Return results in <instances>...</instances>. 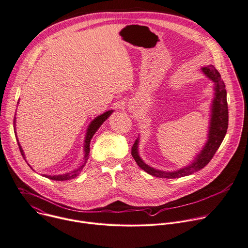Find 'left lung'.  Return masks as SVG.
Wrapping results in <instances>:
<instances>
[{
	"label": "left lung",
	"mask_w": 248,
	"mask_h": 248,
	"mask_svg": "<svg viewBox=\"0 0 248 248\" xmlns=\"http://www.w3.org/2000/svg\"><path fill=\"white\" fill-rule=\"evenodd\" d=\"M202 74L208 78L213 82L214 96L211 102L210 108V121L208 127L207 140L201 152L195 156L193 161L187 167H184L175 171H163L156 169H154L141 158L138 151L139 146V137L135 140L132 149L131 155L135 159L136 163L141 170L146 171L152 176L158 178H179L187 175H191L194 172H197L203 169L206 164L211 160L214 154L220 147L227 129L229 122V112H228V103H227V92L225 89V84L221 78V75L215 69L213 65H208L202 67Z\"/></svg>",
	"instance_id": "1"
}]
</instances>
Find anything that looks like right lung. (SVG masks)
Returning <instances> with one entry per match:
<instances>
[{
    "label": "right lung",
    "instance_id": "add662e5",
    "mask_svg": "<svg viewBox=\"0 0 248 248\" xmlns=\"http://www.w3.org/2000/svg\"><path fill=\"white\" fill-rule=\"evenodd\" d=\"M19 102V100H18ZM114 112V110H109L99 116H97L95 119H93L92 121V123L90 124V125L88 126V129H87V132H86V137H85V144H84V153H85V155H84V161H82L81 166H79L77 170L71 171V172H67V173H64V174H58V175H47V174H42L44 177H46L48 179H51V180H54V181H65V180H71L75 177H77L82 170V169H84V167L86 166V163L89 159V155H90V151H91V148H90V145H91V140L92 138L93 137V135L95 134V132L98 130V128L102 125V124L111 116V114ZM16 118L15 117V121H14V124H15V126H16ZM16 133V136L17 137L16 135V131H15ZM17 143H18V146H19V149H20V152H21V155H23V157L25 158V155H24V152H23V149L21 148L19 142H18V139H17ZM26 160V158H25ZM27 162V161H26ZM28 163V162H27ZM28 166L31 168L30 164L28 163ZM32 169V168H31ZM33 170V169H32Z\"/></svg>",
    "mask_w": 248,
    "mask_h": 248
}]
</instances>
